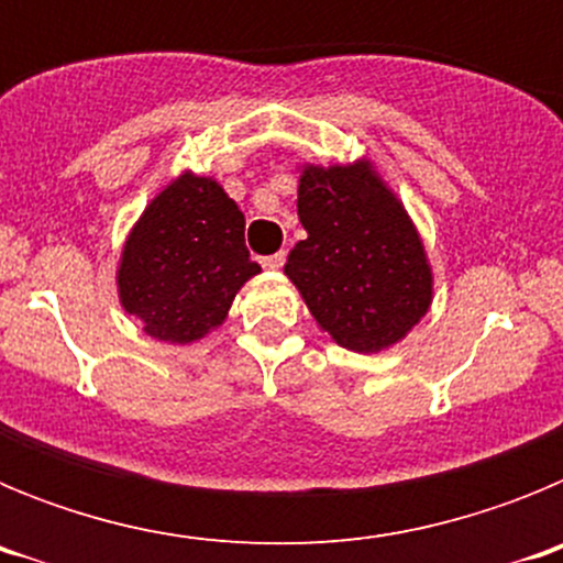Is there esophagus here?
<instances>
[{"instance_id":"1","label":"esophagus","mask_w":563,"mask_h":563,"mask_svg":"<svg viewBox=\"0 0 563 563\" xmlns=\"http://www.w3.org/2000/svg\"><path fill=\"white\" fill-rule=\"evenodd\" d=\"M285 262H287V253L278 251L273 253V256L262 258V267H267V271H278V267H285Z\"/></svg>"}]
</instances>
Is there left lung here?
<instances>
[{"label": "left lung", "instance_id": "8db88e82", "mask_svg": "<svg viewBox=\"0 0 563 563\" xmlns=\"http://www.w3.org/2000/svg\"><path fill=\"white\" fill-rule=\"evenodd\" d=\"M301 239L285 273L332 341L377 352L400 341L431 305L422 242L369 166H307L298 183Z\"/></svg>", "mask_w": 563, "mask_h": 563}]
</instances>
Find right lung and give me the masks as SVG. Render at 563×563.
<instances>
[{
	"mask_svg": "<svg viewBox=\"0 0 563 563\" xmlns=\"http://www.w3.org/2000/svg\"><path fill=\"white\" fill-rule=\"evenodd\" d=\"M258 271L236 202L208 177L183 174L126 239L118 287L146 335L188 343L225 321L236 290Z\"/></svg>",
	"mask_w": 563,
	"mask_h": 563,
	"instance_id": "obj_1",
	"label": "right lung"
}]
</instances>
